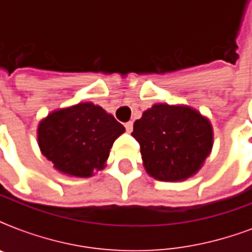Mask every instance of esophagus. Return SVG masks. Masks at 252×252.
<instances>
[{
    "instance_id": "esophagus-1",
    "label": "esophagus",
    "mask_w": 252,
    "mask_h": 252,
    "mask_svg": "<svg viewBox=\"0 0 252 252\" xmlns=\"http://www.w3.org/2000/svg\"><path fill=\"white\" fill-rule=\"evenodd\" d=\"M124 126H126V132H132V130H133V123L132 122H128V123H126V124H124Z\"/></svg>"
}]
</instances>
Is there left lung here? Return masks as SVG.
Returning a JSON list of instances; mask_svg holds the SVG:
<instances>
[{
	"label": "left lung",
	"instance_id": "1",
	"mask_svg": "<svg viewBox=\"0 0 252 252\" xmlns=\"http://www.w3.org/2000/svg\"><path fill=\"white\" fill-rule=\"evenodd\" d=\"M149 175L163 182L184 180L209 156L213 132L208 119L187 106L154 104L133 124Z\"/></svg>",
	"mask_w": 252,
	"mask_h": 252
}]
</instances>
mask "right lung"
I'll list each match as a JSON object with an SVG mask.
<instances>
[{
  "mask_svg": "<svg viewBox=\"0 0 252 252\" xmlns=\"http://www.w3.org/2000/svg\"><path fill=\"white\" fill-rule=\"evenodd\" d=\"M126 128L102 107L78 103L41 120L37 141L53 167L68 175L89 178L102 170L110 149Z\"/></svg>",
  "mask_w": 252,
  "mask_h": 252,
  "instance_id": "right-lung-1",
  "label": "right lung"
}]
</instances>
